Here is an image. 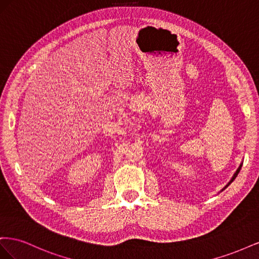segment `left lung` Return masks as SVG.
I'll list each match as a JSON object with an SVG mask.
<instances>
[{
    "instance_id": "1",
    "label": "left lung",
    "mask_w": 259,
    "mask_h": 259,
    "mask_svg": "<svg viewBox=\"0 0 259 259\" xmlns=\"http://www.w3.org/2000/svg\"><path fill=\"white\" fill-rule=\"evenodd\" d=\"M242 164H243V162H242V163H241V164H240V166H239V167H238V169H237V170H236V173H234V174H233V176H232V178H231V179H230V182H229V183H228V184H227V185H226V186H225V187H224V189H222V191H224V190H225V189H226V188H227V187H228V186H229V185H230V184H231V183H232V182H233V180H234V179H236V177H237V176H238V174H239V173H240V170H241V167H242Z\"/></svg>"
}]
</instances>
